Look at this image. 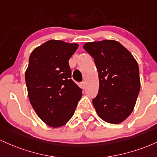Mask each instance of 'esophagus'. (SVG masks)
<instances>
[{"label": "esophagus", "instance_id": "obj_1", "mask_svg": "<svg viewBox=\"0 0 157 157\" xmlns=\"http://www.w3.org/2000/svg\"><path fill=\"white\" fill-rule=\"evenodd\" d=\"M86 85H87V83H86L85 81H83V82H82V87L83 88H85Z\"/></svg>", "mask_w": 157, "mask_h": 157}]
</instances>
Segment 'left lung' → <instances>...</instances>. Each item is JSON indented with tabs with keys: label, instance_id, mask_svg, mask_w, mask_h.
<instances>
[{
	"label": "left lung",
	"instance_id": "1",
	"mask_svg": "<svg viewBox=\"0 0 157 157\" xmlns=\"http://www.w3.org/2000/svg\"><path fill=\"white\" fill-rule=\"evenodd\" d=\"M84 49L94 60L99 90L93 104L98 117L119 124L134 108L140 90L139 66L132 54L118 41L90 42Z\"/></svg>",
	"mask_w": 157,
	"mask_h": 157
}]
</instances>
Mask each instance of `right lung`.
I'll use <instances>...</instances> for the list:
<instances>
[{
  "mask_svg": "<svg viewBox=\"0 0 157 157\" xmlns=\"http://www.w3.org/2000/svg\"><path fill=\"white\" fill-rule=\"evenodd\" d=\"M77 44L50 40L32 52L25 80L37 115L51 127H61L73 117L82 90L71 79L69 59Z\"/></svg>",
  "mask_w": 157,
  "mask_h": 157,
  "instance_id": "obj_1",
  "label": "right lung"
}]
</instances>
